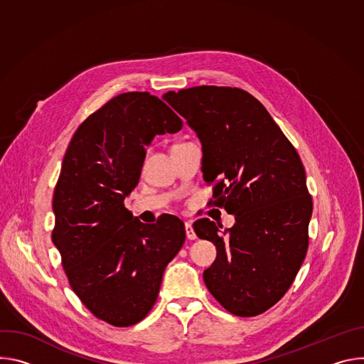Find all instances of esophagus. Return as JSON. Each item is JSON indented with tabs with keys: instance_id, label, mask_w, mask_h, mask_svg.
I'll return each mask as SVG.
<instances>
[{
	"instance_id": "1",
	"label": "esophagus",
	"mask_w": 364,
	"mask_h": 364,
	"mask_svg": "<svg viewBox=\"0 0 364 364\" xmlns=\"http://www.w3.org/2000/svg\"><path fill=\"white\" fill-rule=\"evenodd\" d=\"M186 236H187V239H190V240H194V239L197 237L196 233H194V230H193L191 223H186Z\"/></svg>"
}]
</instances>
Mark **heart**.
<instances>
[{"mask_svg": "<svg viewBox=\"0 0 364 364\" xmlns=\"http://www.w3.org/2000/svg\"><path fill=\"white\" fill-rule=\"evenodd\" d=\"M178 145H183V144H177V145H174V146H178ZM174 146H173V148H174Z\"/></svg>", "mask_w": 364, "mask_h": 364, "instance_id": "b5f03b06", "label": "heart"}]
</instances>
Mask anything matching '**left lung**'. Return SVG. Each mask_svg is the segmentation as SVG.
Listing matches in <instances>:
<instances>
[{"instance_id": "8db88e82", "label": "left lung", "mask_w": 364, "mask_h": 364, "mask_svg": "<svg viewBox=\"0 0 364 364\" xmlns=\"http://www.w3.org/2000/svg\"><path fill=\"white\" fill-rule=\"evenodd\" d=\"M163 99L196 131L213 204L236 220L223 233L209 219L194 222L196 235L218 249L204 284L229 313L262 314L285 295L308 249L313 200L299 155L243 89L194 86Z\"/></svg>"}]
</instances>
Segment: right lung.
Segmentation results:
<instances>
[{
  "mask_svg": "<svg viewBox=\"0 0 364 364\" xmlns=\"http://www.w3.org/2000/svg\"><path fill=\"white\" fill-rule=\"evenodd\" d=\"M181 127L157 96L127 92L87 117L65 154L51 239L75 294L111 326L129 327L149 313L166 267L184 245L176 216L144 225L124 205L139 181L145 145Z\"/></svg>",
  "mask_w": 364,
  "mask_h": 364,
  "instance_id": "add662e5",
  "label": "right lung"
}]
</instances>
